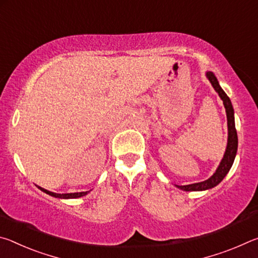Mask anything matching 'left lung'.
Wrapping results in <instances>:
<instances>
[{
    "mask_svg": "<svg viewBox=\"0 0 258 258\" xmlns=\"http://www.w3.org/2000/svg\"><path fill=\"white\" fill-rule=\"evenodd\" d=\"M207 78L209 82L212 83L214 89H215L216 92L220 95V98L223 100V104L226 111V118H228V130H229V137H228V147H226L225 154L223 159H222L220 166L216 169V172L213 174V175L208 178V180L199 183H194V184H187V185H176L178 189L184 190V191H203L207 189H212L215 185H217L223 178L225 177L226 174L229 173L231 166H232L235 155H237V149H238V135L237 131H235L234 126V112L232 104L228 95L222 90L217 82V78L212 72H208Z\"/></svg>",
    "mask_w": 258,
    "mask_h": 258,
    "instance_id": "1",
    "label": "left lung"
}]
</instances>
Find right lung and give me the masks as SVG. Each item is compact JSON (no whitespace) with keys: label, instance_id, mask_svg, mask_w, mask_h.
<instances>
[{"label":"right lung","instance_id":"right-lung-1","mask_svg":"<svg viewBox=\"0 0 258 258\" xmlns=\"http://www.w3.org/2000/svg\"><path fill=\"white\" fill-rule=\"evenodd\" d=\"M38 189L42 190L43 192H45V194L50 195V196H53L55 198H64V199H69V198H80L83 197V196H85L89 194V191H85V192H74V194H54V192H51V191H47L45 189H43V187L38 186Z\"/></svg>","mask_w":258,"mask_h":258}]
</instances>
